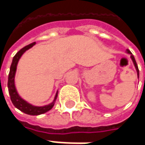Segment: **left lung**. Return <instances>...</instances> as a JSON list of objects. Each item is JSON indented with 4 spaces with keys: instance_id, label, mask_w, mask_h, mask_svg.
Masks as SVG:
<instances>
[{
    "instance_id": "1",
    "label": "left lung",
    "mask_w": 145,
    "mask_h": 145,
    "mask_svg": "<svg viewBox=\"0 0 145 145\" xmlns=\"http://www.w3.org/2000/svg\"><path fill=\"white\" fill-rule=\"evenodd\" d=\"M127 52L128 53V54H131V58H132V62H133V63H134V66H135V67H136V69H137V75L139 76V69H138V66H137V62H136V60H135V57H134V56L132 55V54L131 53V51H130L129 50H127Z\"/></svg>"
}]
</instances>
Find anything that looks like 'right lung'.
Returning a JSON list of instances; mask_svg holds the SVG:
<instances>
[{
	"label": "right lung",
	"instance_id": "obj_1",
	"mask_svg": "<svg viewBox=\"0 0 145 145\" xmlns=\"http://www.w3.org/2000/svg\"><path fill=\"white\" fill-rule=\"evenodd\" d=\"M34 45H35V42L31 43L26 46L23 47L22 50H20L15 54V56L13 58V61H12V64L10 66V71H9L8 78V93H9L10 99H11V101L13 103V104L20 111H22V112L30 115V116H38V115H41L43 113L47 112L48 111H50L54 107L55 100H56L57 96V92L55 98H54V100L51 103H50L49 105H46L43 107H36V106H33L31 104L28 103L26 101L22 99L17 92L15 84H14V76H15V73H16V70H17V65H18V61H19L20 57H22L23 54L27 50H29V48L33 46Z\"/></svg>",
	"mask_w": 145,
	"mask_h": 145
}]
</instances>
